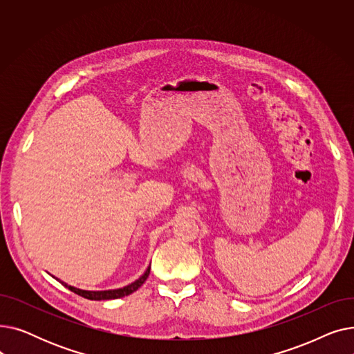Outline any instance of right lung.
Returning <instances> with one entry per match:
<instances>
[{"label": "right lung", "mask_w": 354, "mask_h": 354, "mask_svg": "<svg viewBox=\"0 0 354 354\" xmlns=\"http://www.w3.org/2000/svg\"><path fill=\"white\" fill-rule=\"evenodd\" d=\"M149 272H151V267H147L146 272L139 278V280H136L135 283L129 284L123 288H119V290H109V291H84V290H79V288H74L71 286H67L64 283H62L64 287H67L70 291L76 292L82 297H84V299L87 300H96V301H100V300H113V299H120V297H124V295H129L132 294L133 291H136L145 281L146 278L149 277Z\"/></svg>", "instance_id": "right-lung-1"}]
</instances>
